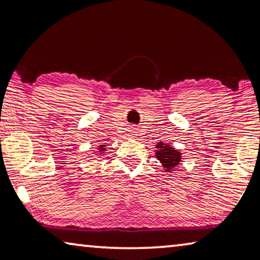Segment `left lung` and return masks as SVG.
Here are the masks:
<instances>
[{
  "label": "left lung",
  "mask_w": 260,
  "mask_h": 260,
  "mask_svg": "<svg viewBox=\"0 0 260 260\" xmlns=\"http://www.w3.org/2000/svg\"><path fill=\"white\" fill-rule=\"evenodd\" d=\"M155 156L166 168V172H173L181 160V153L174 149L172 146L165 145L164 142H158L156 145Z\"/></svg>",
  "instance_id": "1"
}]
</instances>
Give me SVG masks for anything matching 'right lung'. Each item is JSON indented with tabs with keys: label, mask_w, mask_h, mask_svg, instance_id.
I'll use <instances>...</instances> for the list:
<instances>
[{
	"label": "right lung",
	"mask_w": 260,
	"mask_h": 260,
	"mask_svg": "<svg viewBox=\"0 0 260 260\" xmlns=\"http://www.w3.org/2000/svg\"><path fill=\"white\" fill-rule=\"evenodd\" d=\"M106 145H100V147H99V149H100V152H104V151H106Z\"/></svg>",
	"instance_id": "obj_1"
}]
</instances>
